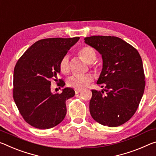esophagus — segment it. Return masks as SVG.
Returning <instances> with one entry per match:
<instances>
[{"label":"esophagus","mask_w":156,"mask_h":156,"mask_svg":"<svg viewBox=\"0 0 156 156\" xmlns=\"http://www.w3.org/2000/svg\"><path fill=\"white\" fill-rule=\"evenodd\" d=\"M81 91V89H75V92L76 94H78L79 93H80Z\"/></svg>","instance_id":"esophagus-1"}]
</instances>
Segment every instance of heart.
Instances as JSON below:
<instances>
[{
    "mask_svg": "<svg viewBox=\"0 0 156 156\" xmlns=\"http://www.w3.org/2000/svg\"><path fill=\"white\" fill-rule=\"evenodd\" d=\"M80 55L83 59L88 63H93L95 59V52L93 48L89 46H85L81 48L80 50ZM59 69L63 73H68L70 70L68 55H64L61 58L59 62ZM93 77L90 75H74L71 76L68 80V84L70 87L75 89H81L90 83Z\"/></svg>",
    "mask_w": 156,
    "mask_h": 156,
    "instance_id": "b5f03b06",
    "label": "heart"
}]
</instances>
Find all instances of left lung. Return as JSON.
I'll list each match as a JSON object with an SVG mask.
<instances>
[{"label": "left lung", "mask_w": 156, "mask_h": 156, "mask_svg": "<svg viewBox=\"0 0 156 156\" xmlns=\"http://www.w3.org/2000/svg\"><path fill=\"white\" fill-rule=\"evenodd\" d=\"M85 43L101 55L102 69L97 83L100 90H92L90 113L104 126L116 127L133 115L144 93V73L137 50L119 37L93 36Z\"/></svg>", "instance_id": "1"}]
</instances>
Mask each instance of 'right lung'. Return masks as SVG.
Here are the masks:
<instances>
[{
  "label": "right lung",
  "instance_id": "1",
  "mask_svg": "<svg viewBox=\"0 0 156 156\" xmlns=\"http://www.w3.org/2000/svg\"><path fill=\"white\" fill-rule=\"evenodd\" d=\"M80 37L39 40L25 51L15 66L13 98L25 122L39 129L57 126L67 112L66 101L75 95L72 88L51 92V79L61 73L59 62ZM61 81L59 86H65Z\"/></svg>",
  "mask_w": 156,
  "mask_h": 156
}]
</instances>
